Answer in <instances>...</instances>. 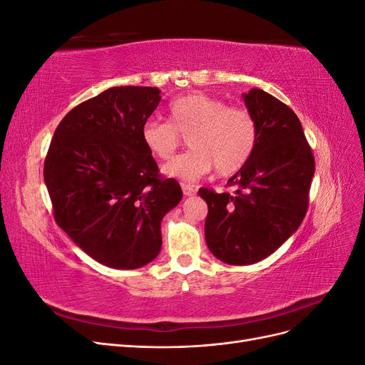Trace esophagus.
<instances>
[{
  "instance_id": "1",
  "label": "esophagus",
  "mask_w": 365,
  "mask_h": 365,
  "mask_svg": "<svg viewBox=\"0 0 365 365\" xmlns=\"http://www.w3.org/2000/svg\"><path fill=\"white\" fill-rule=\"evenodd\" d=\"M181 189H182L184 196H193V195L196 193V187H195V185H192V184H185V182H182V184H181Z\"/></svg>"
}]
</instances>
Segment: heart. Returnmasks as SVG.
Segmentation results:
<instances>
[{"mask_svg": "<svg viewBox=\"0 0 365 365\" xmlns=\"http://www.w3.org/2000/svg\"><path fill=\"white\" fill-rule=\"evenodd\" d=\"M192 148L163 168L169 178L192 182L216 172L236 173L257 145V123L245 108L227 106L220 98L190 93L169 105V121L149 118L141 126V141L153 157L168 161L187 135Z\"/></svg>", "mask_w": 365, "mask_h": 365, "instance_id": "1", "label": "heart"}]
</instances>
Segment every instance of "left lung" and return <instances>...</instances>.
Wrapping results in <instances>:
<instances>
[{
	"mask_svg": "<svg viewBox=\"0 0 365 365\" xmlns=\"http://www.w3.org/2000/svg\"><path fill=\"white\" fill-rule=\"evenodd\" d=\"M242 97L259 137L251 158L228 180L237 190L197 192L208 205L207 247L228 264L260 262L295 233L315 173L312 150L292 109L259 88Z\"/></svg>",
	"mask_w": 365,
	"mask_h": 365,
	"instance_id": "left-lung-1",
	"label": "left lung"
}]
</instances>
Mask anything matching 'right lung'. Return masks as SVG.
Masks as SVG:
<instances>
[{
	"label": "right lung",
	"instance_id": "right-lung-1",
	"mask_svg": "<svg viewBox=\"0 0 365 365\" xmlns=\"http://www.w3.org/2000/svg\"><path fill=\"white\" fill-rule=\"evenodd\" d=\"M160 93L113 86L77 105L54 130L43 164L58 225L109 268L137 269L155 259L161 220L182 197L178 181L160 178L141 141Z\"/></svg>",
	"mask_w": 365,
	"mask_h": 365
}]
</instances>
